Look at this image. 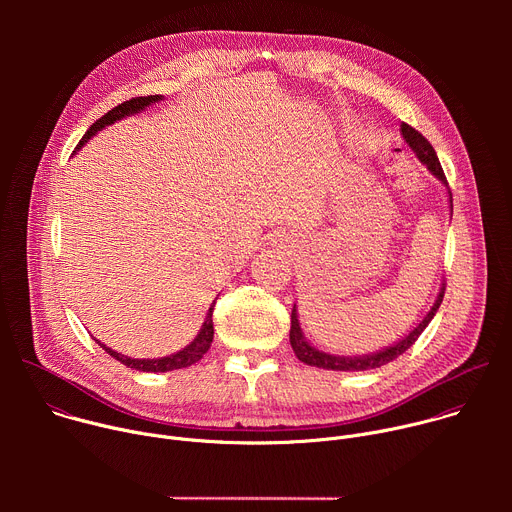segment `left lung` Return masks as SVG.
<instances>
[{"instance_id": "obj_1", "label": "left lung", "mask_w": 512, "mask_h": 512, "mask_svg": "<svg viewBox=\"0 0 512 512\" xmlns=\"http://www.w3.org/2000/svg\"><path fill=\"white\" fill-rule=\"evenodd\" d=\"M401 135H403V139L407 141L409 148L413 150V154L419 158V162L425 164L427 170H429L437 180H442V182L448 186L446 174H444V170H442L440 160H437V156H435V150L431 148V143H429L419 131H415V129H413L411 125H407V123L401 125ZM448 194H450V208H454V206H452V192L448 190ZM444 294H446V285H442L440 296H437V300H435V304L431 306V310L427 312V316H425L403 340H399L397 344L387 346V348H383V350H379V352H373V354H362V356H336V354H328V352H322V350L314 348V346L306 340V336H304V332H302V328H300V320H298V310H296V306H294V310H291L289 342H291V348H294L296 356H298L302 362L310 364V367H318V369H326V371H371V369H379V367H383V364L395 360L399 354H403L407 348H411V346L415 344V340L421 336V332L427 328V324H429L431 318L435 316L437 308H440V304H442V300H444Z\"/></svg>"}]
</instances>
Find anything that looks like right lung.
I'll use <instances>...</instances> for the list:
<instances>
[{
	"label": "right lung",
	"mask_w": 512,
	"mask_h": 512,
	"mask_svg": "<svg viewBox=\"0 0 512 512\" xmlns=\"http://www.w3.org/2000/svg\"><path fill=\"white\" fill-rule=\"evenodd\" d=\"M162 99H164L162 95L135 97V99H129V101H125V103L113 107L109 113H105L101 119H97V121L87 129V133L83 135V139H81L79 145H77V150H81L83 145H85L97 131H101L103 127H107V125H111V123H115V121H119V119H123V117L135 115V113L143 111L145 107H150L152 103H158V101H162ZM214 304H216V300H214L212 306L208 308V314H206V318H204V322H202V328H200L198 336H196L186 348H182V350H178V352H174V354H170V356H164V358H131V356H125V354H121V352L111 350L109 346L101 344L97 338H95V342H97L107 354H111L115 360H119L121 364H125V367L135 369V371H143V373H168V371H176V369H186V367H190V364L198 362V360L208 352V348H210V342H212V336H214V328H212V310H214Z\"/></svg>",
	"instance_id": "obj_1"
}]
</instances>
